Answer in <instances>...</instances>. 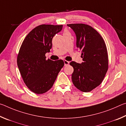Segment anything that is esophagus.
I'll use <instances>...</instances> for the list:
<instances>
[{
    "label": "esophagus",
    "mask_w": 126,
    "mask_h": 126,
    "mask_svg": "<svg viewBox=\"0 0 126 126\" xmlns=\"http://www.w3.org/2000/svg\"><path fill=\"white\" fill-rule=\"evenodd\" d=\"M64 65H67L69 64V62L64 60Z\"/></svg>",
    "instance_id": "1"
}]
</instances>
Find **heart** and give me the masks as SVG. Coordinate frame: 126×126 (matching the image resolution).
Masks as SVG:
<instances>
[{"label":"heart","instance_id":"obj_1","mask_svg":"<svg viewBox=\"0 0 126 126\" xmlns=\"http://www.w3.org/2000/svg\"><path fill=\"white\" fill-rule=\"evenodd\" d=\"M68 33V32H67V31H65V32H64V33Z\"/></svg>","mask_w":126,"mask_h":126}]
</instances>
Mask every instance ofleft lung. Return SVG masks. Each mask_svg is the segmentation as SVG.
Returning <instances> with one entry per match:
<instances>
[{"label": "left lung", "instance_id": "8db88e82", "mask_svg": "<svg viewBox=\"0 0 126 126\" xmlns=\"http://www.w3.org/2000/svg\"><path fill=\"white\" fill-rule=\"evenodd\" d=\"M77 38L76 46L81 51L83 62L72 61L73 67L72 80L77 88L83 92L92 91L100 85L108 68L107 50L104 40L99 33L90 25L70 24Z\"/></svg>", "mask_w": 126, "mask_h": 126}]
</instances>
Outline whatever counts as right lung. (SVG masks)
I'll use <instances>...</instances> for the list:
<instances>
[{"mask_svg":"<svg viewBox=\"0 0 126 126\" xmlns=\"http://www.w3.org/2000/svg\"><path fill=\"white\" fill-rule=\"evenodd\" d=\"M62 25L42 24L28 33L21 46L17 64L25 84L36 94H43L52 88L64 65L63 60H47L52 39L62 29Z\"/></svg>","mask_w":126,"mask_h":126,"instance_id":"right-lung-1","label":"right lung"}]
</instances>
